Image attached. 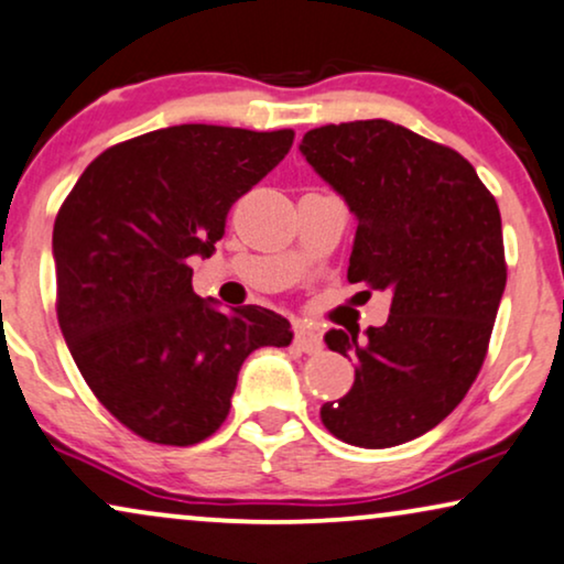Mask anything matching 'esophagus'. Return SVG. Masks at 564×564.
Segmentation results:
<instances>
[{
  "instance_id": "esophagus-1",
  "label": "esophagus",
  "mask_w": 564,
  "mask_h": 564,
  "mask_svg": "<svg viewBox=\"0 0 564 564\" xmlns=\"http://www.w3.org/2000/svg\"><path fill=\"white\" fill-rule=\"evenodd\" d=\"M296 348L304 352H319L322 350V335L314 333L310 327H296V337H294Z\"/></svg>"
}]
</instances>
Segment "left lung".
I'll return each mask as SVG.
<instances>
[{
  "instance_id": "left-lung-1",
  "label": "left lung",
  "mask_w": 564,
  "mask_h": 564,
  "mask_svg": "<svg viewBox=\"0 0 564 564\" xmlns=\"http://www.w3.org/2000/svg\"><path fill=\"white\" fill-rule=\"evenodd\" d=\"M299 152L358 221L348 281L392 296L387 325L325 335L356 360V381L319 417L350 446L408 444L482 369L506 291L498 204L459 152L392 120L322 126Z\"/></svg>"
}]
</instances>
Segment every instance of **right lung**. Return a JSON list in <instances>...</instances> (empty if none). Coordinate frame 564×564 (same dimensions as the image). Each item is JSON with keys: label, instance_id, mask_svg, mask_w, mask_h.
<instances>
[{"label": "right lung", "instance_id": "1", "mask_svg": "<svg viewBox=\"0 0 564 564\" xmlns=\"http://www.w3.org/2000/svg\"><path fill=\"white\" fill-rule=\"evenodd\" d=\"M294 144V131L183 123L116 144L82 172L54 224L56 314L97 400L152 444L193 446L229 415L239 369L286 348L281 314H229L193 291L239 195Z\"/></svg>", "mask_w": 564, "mask_h": 564}]
</instances>
